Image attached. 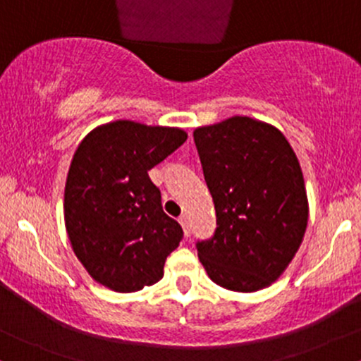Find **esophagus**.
<instances>
[{
    "label": "esophagus",
    "instance_id": "34e87169",
    "mask_svg": "<svg viewBox=\"0 0 361 361\" xmlns=\"http://www.w3.org/2000/svg\"><path fill=\"white\" fill-rule=\"evenodd\" d=\"M179 222H180V226H182V228H184V234H185V238H188L189 234H191V228H189V222H188V216L185 215H180L179 216Z\"/></svg>",
    "mask_w": 361,
    "mask_h": 361
}]
</instances>
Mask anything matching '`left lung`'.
<instances>
[{"instance_id": "1", "label": "left lung", "mask_w": 361, "mask_h": 361, "mask_svg": "<svg viewBox=\"0 0 361 361\" xmlns=\"http://www.w3.org/2000/svg\"><path fill=\"white\" fill-rule=\"evenodd\" d=\"M195 142L216 228L196 250L208 277L253 293L281 277L308 224L300 161L284 134L250 117L197 127Z\"/></svg>"}]
</instances>
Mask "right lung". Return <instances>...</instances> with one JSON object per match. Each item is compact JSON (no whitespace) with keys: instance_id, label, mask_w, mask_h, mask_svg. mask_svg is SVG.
I'll return each mask as SVG.
<instances>
[{"instance_id":"add662e5","label":"right lung","mask_w":361,"mask_h":361,"mask_svg":"<svg viewBox=\"0 0 361 361\" xmlns=\"http://www.w3.org/2000/svg\"><path fill=\"white\" fill-rule=\"evenodd\" d=\"M188 134L117 120L91 130L77 148L65 184V227L73 253L99 284L134 293L164 277L182 227L161 208L148 170Z\"/></svg>"}]
</instances>
